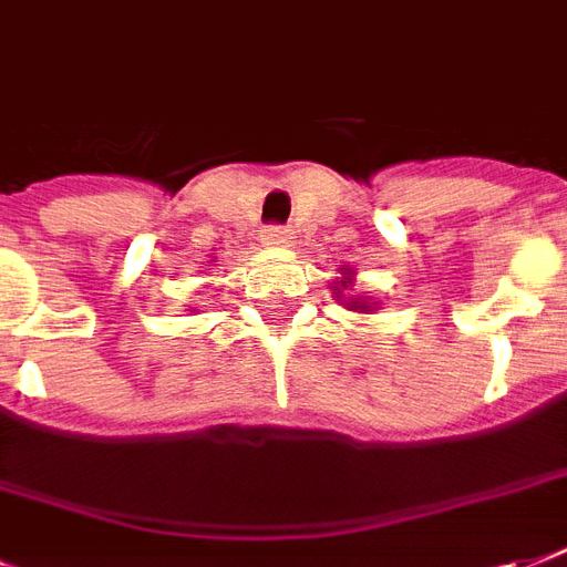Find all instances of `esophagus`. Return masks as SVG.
I'll use <instances>...</instances> for the list:
<instances>
[{
	"instance_id": "esophagus-1",
	"label": "esophagus",
	"mask_w": 567,
	"mask_h": 567,
	"mask_svg": "<svg viewBox=\"0 0 567 567\" xmlns=\"http://www.w3.org/2000/svg\"><path fill=\"white\" fill-rule=\"evenodd\" d=\"M291 229H282V226H267L265 231H261V244H267V247H274V249H285V247H291Z\"/></svg>"
}]
</instances>
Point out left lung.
<instances>
[{
    "label": "left lung",
    "instance_id": "1",
    "mask_svg": "<svg viewBox=\"0 0 567 567\" xmlns=\"http://www.w3.org/2000/svg\"><path fill=\"white\" fill-rule=\"evenodd\" d=\"M353 279H355L353 270H350V267H347V265H341V279H338V282L332 285V291H336L338 302H344V306L350 311H359V315H371V311L377 309L379 302H371V300H368V297H359V293H353V297H350Z\"/></svg>",
    "mask_w": 567,
    "mask_h": 567
}]
</instances>
